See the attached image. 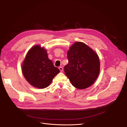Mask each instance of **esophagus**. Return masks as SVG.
Here are the masks:
<instances>
[{
	"label": "esophagus",
	"mask_w": 127,
	"mask_h": 127,
	"mask_svg": "<svg viewBox=\"0 0 127 127\" xmlns=\"http://www.w3.org/2000/svg\"><path fill=\"white\" fill-rule=\"evenodd\" d=\"M59 70H60V71H63V67H59Z\"/></svg>",
	"instance_id": "1"
}]
</instances>
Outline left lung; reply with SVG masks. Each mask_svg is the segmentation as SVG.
Returning a JSON list of instances; mask_svg holds the SVG:
<instances>
[{
  "label": "left lung",
  "instance_id": "left-lung-1",
  "mask_svg": "<svg viewBox=\"0 0 127 127\" xmlns=\"http://www.w3.org/2000/svg\"><path fill=\"white\" fill-rule=\"evenodd\" d=\"M68 64L64 71L72 85L78 89H85L92 85L100 71L98 55L82 42H76L68 51Z\"/></svg>",
  "mask_w": 127,
  "mask_h": 127
}]
</instances>
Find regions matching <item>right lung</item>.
Segmentation results:
<instances>
[{
  "label": "right lung",
  "mask_w": 127,
  "mask_h": 127,
  "mask_svg": "<svg viewBox=\"0 0 127 127\" xmlns=\"http://www.w3.org/2000/svg\"><path fill=\"white\" fill-rule=\"evenodd\" d=\"M22 72L31 85L38 89L45 88L51 83L60 70L49 60L47 51L39 45L31 48L22 65Z\"/></svg>",
  "instance_id": "add662e5"
}]
</instances>
